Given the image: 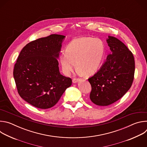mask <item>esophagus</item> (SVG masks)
<instances>
[{"label": "esophagus", "mask_w": 147, "mask_h": 147, "mask_svg": "<svg viewBox=\"0 0 147 147\" xmlns=\"http://www.w3.org/2000/svg\"><path fill=\"white\" fill-rule=\"evenodd\" d=\"M72 81H73V83L75 84V83H77V82H79V81H80V80H79V79H77V78H74V79H73Z\"/></svg>", "instance_id": "esophagus-1"}]
</instances>
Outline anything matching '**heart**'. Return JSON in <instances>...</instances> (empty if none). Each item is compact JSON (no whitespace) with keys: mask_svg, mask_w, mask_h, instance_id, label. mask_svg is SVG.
I'll use <instances>...</instances> for the list:
<instances>
[{"mask_svg":"<svg viewBox=\"0 0 147 147\" xmlns=\"http://www.w3.org/2000/svg\"><path fill=\"white\" fill-rule=\"evenodd\" d=\"M104 53V45L99 39L87 36L76 38L67 46L65 52L59 56L62 71L69 76L77 64L80 73L91 76L99 67Z\"/></svg>","mask_w":147,"mask_h":147,"instance_id":"b5f03b06","label":"heart"}]
</instances>
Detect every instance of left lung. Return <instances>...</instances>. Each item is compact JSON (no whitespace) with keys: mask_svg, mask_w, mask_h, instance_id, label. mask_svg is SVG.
<instances>
[{"mask_svg":"<svg viewBox=\"0 0 147 147\" xmlns=\"http://www.w3.org/2000/svg\"><path fill=\"white\" fill-rule=\"evenodd\" d=\"M111 53L100 69L88 78L91 100L98 106H108L120 99L130 88L135 62L133 53L121 40L108 36Z\"/></svg>","mask_w":147,"mask_h":147,"instance_id":"8db88e82","label":"left lung"}]
</instances>
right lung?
I'll return each mask as SVG.
<instances>
[{
    "instance_id": "add662e5",
    "label": "right lung",
    "mask_w": 147,
    "mask_h": 147,
    "mask_svg": "<svg viewBox=\"0 0 147 147\" xmlns=\"http://www.w3.org/2000/svg\"><path fill=\"white\" fill-rule=\"evenodd\" d=\"M65 38L52 34L32 41L18 57L13 71L18 92L36 108H52L71 85V79L60 73L57 60Z\"/></svg>"
}]
</instances>
